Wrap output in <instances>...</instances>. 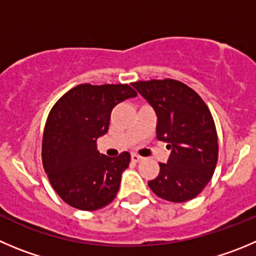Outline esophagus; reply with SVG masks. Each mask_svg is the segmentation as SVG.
<instances>
[{
  "mask_svg": "<svg viewBox=\"0 0 256 256\" xmlns=\"http://www.w3.org/2000/svg\"><path fill=\"white\" fill-rule=\"evenodd\" d=\"M130 160H133V162H140V160H143V157H140V156L136 154V153H133L132 156H130Z\"/></svg>",
  "mask_w": 256,
  "mask_h": 256,
  "instance_id": "obj_1",
  "label": "esophagus"
}]
</instances>
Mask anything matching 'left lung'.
<instances>
[{"label":"left lung","instance_id":"obj_1","mask_svg":"<svg viewBox=\"0 0 256 256\" xmlns=\"http://www.w3.org/2000/svg\"><path fill=\"white\" fill-rule=\"evenodd\" d=\"M132 86L157 114V138L171 150L160 174L148 182L158 197L186 202L210 182L218 163V133L201 96L174 79L136 82Z\"/></svg>","mask_w":256,"mask_h":256}]
</instances>
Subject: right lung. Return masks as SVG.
Returning a JSON list of instances; mask_svg holds the SVG:
<instances>
[{"mask_svg": "<svg viewBox=\"0 0 256 256\" xmlns=\"http://www.w3.org/2000/svg\"><path fill=\"white\" fill-rule=\"evenodd\" d=\"M134 96L126 84H82L52 106L44 130L42 163L51 186L68 205L94 211L114 200L130 154H100L96 140L108 132L114 106Z\"/></svg>", "mask_w": 256, "mask_h": 256, "instance_id": "1", "label": "right lung"}]
</instances>
